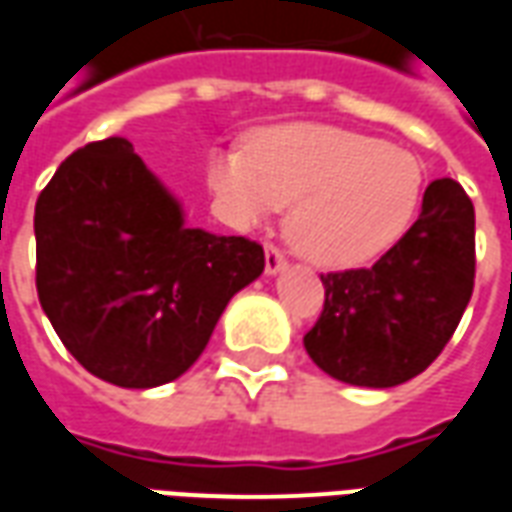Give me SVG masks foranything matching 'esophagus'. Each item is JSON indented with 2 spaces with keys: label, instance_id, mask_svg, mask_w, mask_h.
<instances>
[{
  "label": "esophagus",
  "instance_id": "1",
  "mask_svg": "<svg viewBox=\"0 0 512 512\" xmlns=\"http://www.w3.org/2000/svg\"><path fill=\"white\" fill-rule=\"evenodd\" d=\"M285 266H288V260H285V255L279 252L277 246H266V274L268 277L279 274V271H282Z\"/></svg>",
  "mask_w": 512,
  "mask_h": 512
}]
</instances>
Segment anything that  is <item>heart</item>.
Listing matches in <instances>:
<instances>
[{
    "instance_id": "obj_1",
    "label": "heart",
    "mask_w": 512,
    "mask_h": 512,
    "mask_svg": "<svg viewBox=\"0 0 512 512\" xmlns=\"http://www.w3.org/2000/svg\"><path fill=\"white\" fill-rule=\"evenodd\" d=\"M208 183L241 227L268 222L293 201L288 238L301 255L326 268H354L403 238L425 172L414 153L384 139L296 123L263 131L252 150H216Z\"/></svg>"
}]
</instances>
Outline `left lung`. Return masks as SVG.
Segmentation results:
<instances>
[{
	"label": "left lung",
	"instance_id": "8db88e82",
	"mask_svg": "<svg viewBox=\"0 0 512 512\" xmlns=\"http://www.w3.org/2000/svg\"><path fill=\"white\" fill-rule=\"evenodd\" d=\"M326 301L304 348L351 386L406 384L444 351L474 288V205L433 180L419 219L376 266L323 274Z\"/></svg>",
	"mask_w": 512,
	"mask_h": 512
}]
</instances>
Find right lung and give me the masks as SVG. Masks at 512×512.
I'll return each mask as SVG.
<instances>
[{
	"mask_svg": "<svg viewBox=\"0 0 512 512\" xmlns=\"http://www.w3.org/2000/svg\"><path fill=\"white\" fill-rule=\"evenodd\" d=\"M35 241L54 332L84 370L126 389L183 376L227 301L266 268L255 241L189 227L123 136L62 161L35 205Z\"/></svg>",
	"mask_w": 512,
	"mask_h": 512,
	"instance_id": "right-lung-1",
	"label": "right lung"
}]
</instances>
